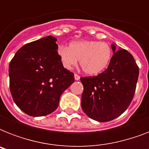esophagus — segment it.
Masks as SVG:
<instances>
[{
    "instance_id": "esophagus-1",
    "label": "esophagus",
    "mask_w": 149,
    "mask_h": 149,
    "mask_svg": "<svg viewBox=\"0 0 149 149\" xmlns=\"http://www.w3.org/2000/svg\"><path fill=\"white\" fill-rule=\"evenodd\" d=\"M74 78L76 80H79V78H80V77H79V75H77V74H74Z\"/></svg>"
}]
</instances>
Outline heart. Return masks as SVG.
Returning <instances> with one entry per match:
<instances>
[{"mask_svg": "<svg viewBox=\"0 0 149 149\" xmlns=\"http://www.w3.org/2000/svg\"><path fill=\"white\" fill-rule=\"evenodd\" d=\"M57 53L65 69L71 70L79 59L82 70L88 75L103 72L112 57V49L108 43L95 40L73 41L69 47L59 45Z\"/></svg>", "mask_w": 149, "mask_h": 149, "instance_id": "b5f03b06", "label": "heart"}]
</instances>
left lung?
I'll return each mask as SVG.
<instances>
[{
	"label": "left lung",
	"instance_id": "left-lung-1",
	"mask_svg": "<svg viewBox=\"0 0 149 149\" xmlns=\"http://www.w3.org/2000/svg\"><path fill=\"white\" fill-rule=\"evenodd\" d=\"M106 70L95 77H81V107L89 118L100 122L113 120L125 112L134 97L139 75L134 57L124 49L116 51Z\"/></svg>",
	"mask_w": 149,
	"mask_h": 149
}]
</instances>
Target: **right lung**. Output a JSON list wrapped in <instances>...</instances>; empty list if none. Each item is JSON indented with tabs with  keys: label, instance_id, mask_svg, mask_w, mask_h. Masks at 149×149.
<instances>
[{
	"label": "right lung",
	"instance_id": "right-lung-1",
	"mask_svg": "<svg viewBox=\"0 0 149 149\" xmlns=\"http://www.w3.org/2000/svg\"><path fill=\"white\" fill-rule=\"evenodd\" d=\"M51 36L23 45L9 65L10 91L18 107L28 115L45 116L58 107L62 93L74 82L63 67Z\"/></svg>",
	"mask_w": 149,
	"mask_h": 149
}]
</instances>
